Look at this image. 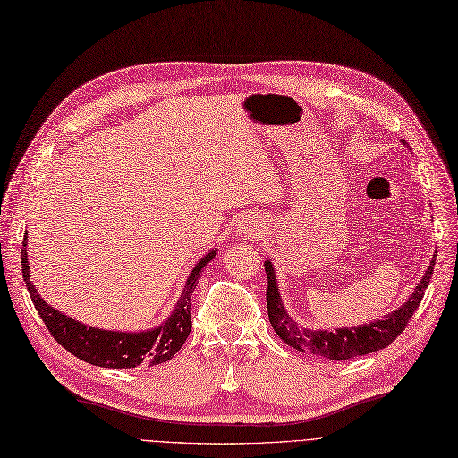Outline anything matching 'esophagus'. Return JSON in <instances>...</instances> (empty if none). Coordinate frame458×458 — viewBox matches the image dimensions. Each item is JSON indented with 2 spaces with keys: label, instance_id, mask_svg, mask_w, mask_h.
Returning a JSON list of instances; mask_svg holds the SVG:
<instances>
[{
  "label": "esophagus",
  "instance_id": "1",
  "mask_svg": "<svg viewBox=\"0 0 458 458\" xmlns=\"http://www.w3.org/2000/svg\"><path fill=\"white\" fill-rule=\"evenodd\" d=\"M234 233L242 239H256L258 234L262 233V225H259L254 217H242L237 221V225H234Z\"/></svg>",
  "mask_w": 458,
  "mask_h": 458
}]
</instances>
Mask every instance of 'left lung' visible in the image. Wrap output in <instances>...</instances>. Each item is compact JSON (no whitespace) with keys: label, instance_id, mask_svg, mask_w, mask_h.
Masks as SVG:
<instances>
[{"label":"left lung","instance_id":"left-lung-1","mask_svg":"<svg viewBox=\"0 0 458 458\" xmlns=\"http://www.w3.org/2000/svg\"><path fill=\"white\" fill-rule=\"evenodd\" d=\"M434 266H436V259H431L424 279L420 281V285L414 289L411 299L406 301L404 306H401L397 312L386 316V319H376L368 326L344 327L333 333V331L302 329L296 321L289 318V314L285 312V306L281 304L274 267H271V262L267 259L264 264V269L267 276L266 302H267L269 324L279 335V339L285 341L289 347L296 349L299 352L327 358V360H337V362L351 360V358H356V356L381 351L397 339L404 331V327L409 326L414 310L424 299V293L429 285Z\"/></svg>","mask_w":458,"mask_h":458}]
</instances>
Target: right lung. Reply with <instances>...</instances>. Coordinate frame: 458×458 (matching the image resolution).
Segmentation results:
<instances>
[{
    "mask_svg": "<svg viewBox=\"0 0 458 458\" xmlns=\"http://www.w3.org/2000/svg\"><path fill=\"white\" fill-rule=\"evenodd\" d=\"M24 246H27V237L22 241V250H21L24 285H27L34 308L38 310L47 331L52 333V337L65 351L75 354L84 362L102 366V368H119V369H129L134 366L164 364L177 354V351L182 347L184 341H187L192 327V321H191L192 291L196 289V285H199L202 267L216 256V252L212 250L208 256H204L199 264H196L187 281V287H184L181 299L175 306V310L171 312V316L164 321L162 326L144 333H119V331H104V329H96V327L79 324V321L57 312L55 308L47 306L42 301V296L36 293L30 281L27 250H24Z\"/></svg>",
    "mask_w": 458,
    "mask_h": 458,
    "instance_id": "obj_1",
    "label": "right lung"
}]
</instances>
